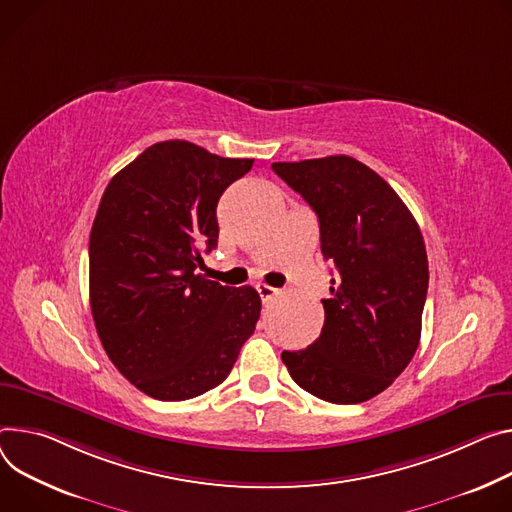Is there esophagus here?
I'll use <instances>...</instances> for the list:
<instances>
[{
    "mask_svg": "<svg viewBox=\"0 0 512 512\" xmlns=\"http://www.w3.org/2000/svg\"><path fill=\"white\" fill-rule=\"evenodd\" d=\"M255 290L259 292V296H261V300H263V302L271 300V298L277 294V290H275V288H271V286H267V284H261V282L255 286Z\"/></svg>",
    "mask_w": 512,
    "mask_h": 512,
    "instance_id": "obj_1",
    "label": "esophagus"
}]
</instances>
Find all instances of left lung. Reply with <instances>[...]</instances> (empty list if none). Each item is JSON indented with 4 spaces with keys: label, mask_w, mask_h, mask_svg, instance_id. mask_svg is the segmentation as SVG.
<instances>
[{
    "label": "left lung",
    "mask_w": 512,
    "mask_h": 512,
    "mask_svg": "<svg viewBox=\"0 0 512 512\" xmlns=\"http://www.w3.org/2000/svg\"><path fill=\"white\" fill-rule=\"evenodd\" d=\"M271 169L316 212L322 257L337 267L320 337L282 361L320 400L365 402L402 374L421 341L429 288L421 228L388 181L353 157Z\"/></svg>",
    "instance_id": "1"
}]
</instances>
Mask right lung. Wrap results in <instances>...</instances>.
Here are the masks:
<instances>
[{"mask_svg":"<svg viewBox=\"0 0 512 512\" xmlns=\"http://www.w3.org/2000/svg\"><path fill=\"white\" fill-rule=\"evenodd\" d=\"M253 159H224L163 141L118 171L89 235V304L120 374L151 398L177 402L222 384L253 335L251 286L206 280L218 243L216 206Z\"/></svg>","mask_w":512,"mask_h":512,"instance_id":"right-lung-1","label":"right lung"}]
</instances>
